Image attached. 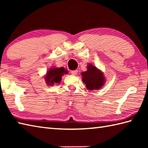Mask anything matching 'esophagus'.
<instances>
[{"mask_svg": "<svg viewBox=\"0 0 148 148\" xmlns=\"http://www.w3.org/2000/svg\"><path fill=\"white\" fill-rule=\"evenodd\" d=\"M71 74L72 75H74V76H76L77 74V70H75V71H71Z\"/></svg>", "mask_w": 148, "mask_h": 148, "instance_id": "34e87169", "label": "esophagus"}]
</instances>
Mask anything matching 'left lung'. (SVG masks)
<instances>
[{
  "instance_id": "1",
  "label": "left lung",
  "mask_w": 148,
  "mask_h": 148,
  "mask_svg": "<svg viewBox=\"0 0 148 148\" xmlns=\"http://www.w3.org/2000/svg\"><path fill=\"white\" fill-rule=\"evenodd\" d=\"M83 81L85 83L88 90H99L103 86L105 82V77L102 72L95 66L89 64L87 66V71L81 73Z\"/></svg>"
}]
</instances>
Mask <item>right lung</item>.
Here are the masks:
<instances>
[{
  "label": "right lung",
  "mask_w": 148,
  "mask_h": 148,
  "mask_svg": "<svg viewBox=\"0 0 148 148\" xmlns=\"http://www.w3.org/2000/svg\"><path fill=\"white\" fill-rule=\"evenodd\" d=\"M67 73V71L65 70L64 67L50 69L47 72L46 76L45 77L46 82L49 85H53L54 83H58L61 81L63 75Z\"/></svg>",
  "instance_id": "obj_1"
}]
</instances>
